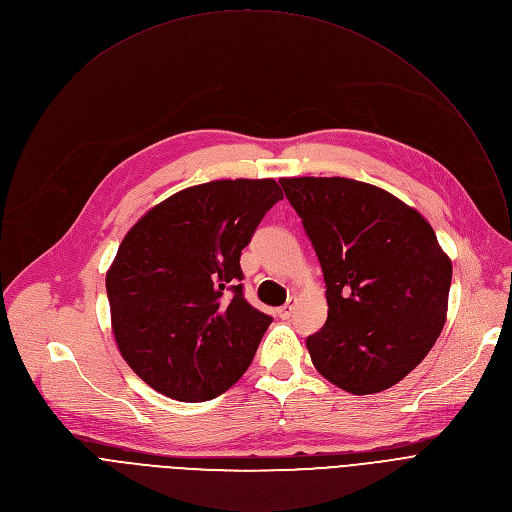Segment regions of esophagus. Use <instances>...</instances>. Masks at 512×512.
<instances>
[{
  "mask_svg": "<svg viewBox=\"0 0 512 512\" xmlns=\"http://www.w3.org/2000/svg\"><path fill=\"white\" fill-rule=\"evenodd\" d=\"M294 306H296V300H289L285 306H281V308L277 310V316L283 318V320H287L291 314H294Z\"/></svg>",
  "mask_w": 512,
  "mask_h": 512,
  "instance_id": "34e87169",
  "label": "esophagus"
}]
</instances>
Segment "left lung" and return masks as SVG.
<instances>
[{
  "label": "left lung",
  "mask_w": 512,
  "mask_h": 512,
  "mask_svg": "<svg viewBox=\"0 0 512 512\" xmlns=\"http://www.w3.org/2000/svg\"><path fill=\"white\" fill-rule=\"evenodd\" d=\"M318 255L328 320L306 346L318 373L352 395L405 379L446 324L452 261L425 218L348 178H281Z\"/></svg>",
  "instance_id": "1"
}]
</instances>
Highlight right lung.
Here are the masks:
<instances>
[{"mask_svg":"<svg viewBox=\"0 0 512 512\" xmlns=\"http://www.w3.org/2000/svg\"><path fill=\"white\" fill-rule=\"evenodd\" d=\"M275 180H214L143 214L107 271L113 334L133 373L178 401L233 387L271 316L243 296L241 251L281 200Z\"/></svg>","mask_w":512,"mask_h":512,"instance_id":"add662e5","label":"right lung"}]
</instances>
